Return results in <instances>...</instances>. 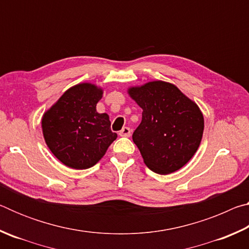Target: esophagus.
Here are the masks:
<instances>
[{"instance_id":"obj_1","label":"esophagus","mask_w":249,"mask_h":249,"mask_svg":"<svg viewBox=\"0 0 249 249\" xmlns=\"http://www.w3.org/2000/svg\"><path fill=\"white\" fill-rule=\"evenodd\" d=\"M120 136H123V137H129L130 134H132V129H130L129 127H124L123 129L121 130V132L119 133Z\"/></svg>"}]
</instances>
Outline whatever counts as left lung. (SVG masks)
<instances>
[{
  "mask_svg": "<svg viewBox=\"0 0 249 249\" xmlns=\"http://www.w3.org/2000/svg\"><path fill=\"white\" fill-rule=\"evenodd\" d=\"M127 92L142 108L133 142L146 166L159 175L179 170L200 146L204 129L200 107L175 84L160 80L130 87Z\"/></svg>",
  "mask_w": 249,
  "mask_h": 249,
  "instance_id": "left-lung-1",
  "label": "left lung"
}]
</instances>
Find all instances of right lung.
<instances>
[{"label": "right lung", "instance_id": "obj_1", "mask_svg": "<svg viewBox=\"0 0 249 249\" xmlns=\"http://www.w3.org/2000/svg\"><path fill=\"white\" fill-rule=\"evenodd\" d=\"M102 95L103 89L95 84H75L44 113L45 142L65 166L78 170L93 167L116 140L108 115L96 112Z\"/></svg>", "mask_w": 249, "mask_h": 249}]
</instances>
